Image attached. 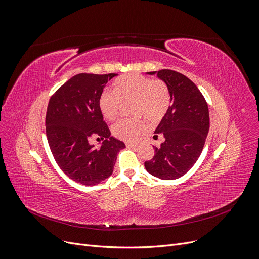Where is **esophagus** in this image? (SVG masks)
<instances>
[{
  "mask_svg": "<svg viewBox=\"0 0 259 259\" xmlns=\"http://www.w3.org/2000/svg\"><path fill=\"white\" fill-rule=\"evenodd\" d=\"M126 147L127 148H132V149H134V148H136L137 147V145H135V144H126Z\"/></svg>",
  "mask_w": 259,
  "mask_h": 259,
  "instance_id": "34e87169",
  "label": "esophagus"
}]
</instances>
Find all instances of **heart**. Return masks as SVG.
Instances as JSON below:
<instances>
[{
  "label": "heart",
  "mask_w": 259,
  "mask_h": 259,
  "mask_svg": "<svg viewBox=\"0 0 259 259\" xmlns=\"http://www.w3.org/2000/svg\"><path fill=\"white\" fill-rule=\"evenodd\" d=\"M135 119L121 120L112 126L114 137L134 143L144 134L147 125L159 123L168 112L171 97L167 84L162 80H152L138 73L125 74L114 81L112 91H104L99 97V109L108 121L119 115L122 104H130Z\"/></svg>",
  "instance_id": "heart-1"
}]
</instances>
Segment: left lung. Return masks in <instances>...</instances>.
Segmentation results:
<instances>
[{"mask_svg":"<svg viewBox=\"0 0 259 259\" xmlns=\"http://www.w3.org/2000/svg\"><path fill=\"white\" fill-rule=\"evenodd\" d=\"M156 73L168 86L171 104L168 112L154 131V138H165L154 147V155L145 162L148 173L161 179L184 176L197 162L209 130L207 103L191 80L174 70L162 69Z\"/></svg>","mask_w":259,"mask_h":259,"instance_id":"obj_1","label":"left lung"}]
</instances>
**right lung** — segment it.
<instances>
[{"instance_id":"right-lung-1","label":"right lung","mask_w":259,"mask_h":259,"mask_svg":"<svg viewBox=\"0 0 259 259\" xmlns=\"http://www.w3.org/2000/svg\"><path fill=\"white\" fill-rule=\"evenodd\" d=\"M116 73H80L55 92L48 106L46 136L55 161L74 182L98 185L112 174L123 142L110 136L99 109V97ZM91 137L105 139L99 148L90 145Z\"/></svg>"}]
</instances>
